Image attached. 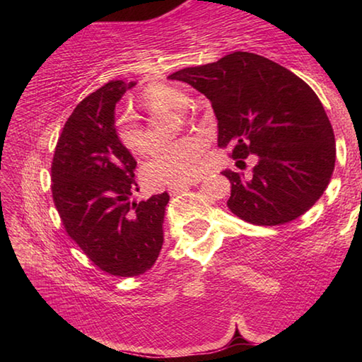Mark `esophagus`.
<instances>
[{
  "instance_id": "esophagus-1",
  "label": "esophagus",
  "mask_w": 362,
  "mask_h": 362,
  "mask_svg": "<svg viewBox=\"0 0 362 362\" xmlns=\"http://www.w3.org/2000/svg\"><path fill=\"white\" fill-rule=\"evenodd\" d=\"M196 183H198V180H194V182H187V183H180V185H173V187H169V193H180V192H185V189H188L189 187H193V185H196Z\"/></svg>"
}]
</instances>
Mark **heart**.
Masks as SVG:
<instances>
[{"label":"heart","mask_w":362,"mask_h":362,"mask_svg":"<svg viewBox=\"0 0 362 362\" xmlns=\"http://www.w3.org/2000/svg\"><path fill=\"white\" fill-rule=\"evenodd\" d=\"M140 103L150 112L182 110L188 105V97L173 86L153 84L144 90ZM115 132L119 144L134 155L148 151L150 140L145 127L132 113L126 112L116 116ZM203 150L204 144L198 139H185L158 146L144 164L145 182L151 187H166L196 179L203 169Z\"/></svg>","instance_id":"b5f03b06"}]
</instances>
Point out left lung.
Segmentation results:
<instances>
[{
  "label": "left lung",
  "instance_id": "1",
  "mask_svg": "<svg viewBox=\"0 0 362 362\" xmlns=\"http://www.w3.org/2000/svg\"><path fill=\"white\" fill-rule=\"evenodd\" d=\"M211 100L218 146L231 156H257L252 174L223 170L228 209L249 223L292 222L326 192L335 166V137L321 100L303 79L252 52L188 66L168 76Z\"/></svg>",
  "mask_w": 362,
  "mask_h": 362
}]
</instances>
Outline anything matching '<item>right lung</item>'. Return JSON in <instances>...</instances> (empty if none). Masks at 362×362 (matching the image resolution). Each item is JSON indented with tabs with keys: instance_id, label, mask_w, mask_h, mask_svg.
<instances>
[{
	"instance_id": "add662e5",
	"label": "right lung",
	"mask_w": 362,
	"mask_h": 362,
	"mask_svg": "<svg viewBox=\"0 0 362 362\" xmlns=\"http://www.w3.org/2000/svg\"><path fill=\"white\" fill-rule=\"evenodd\" d=\"M136 81H110L73 110L54 153V204L66 233L94 265L113 276H139L164 243L169 194L131 201L137 161L115 132V107Z\"/></svg>"
}]
</instances>
